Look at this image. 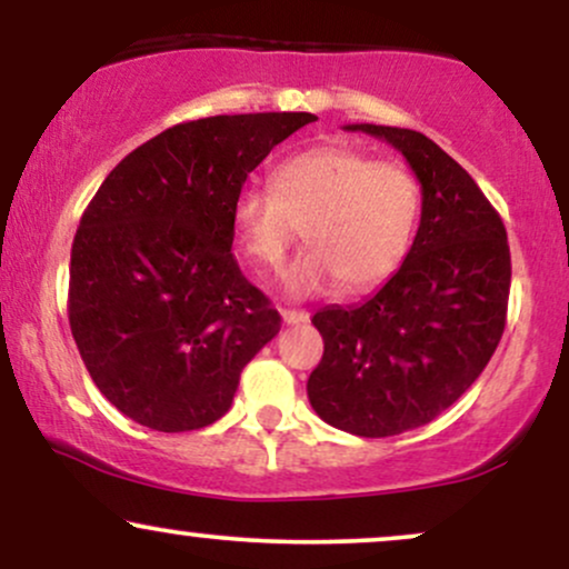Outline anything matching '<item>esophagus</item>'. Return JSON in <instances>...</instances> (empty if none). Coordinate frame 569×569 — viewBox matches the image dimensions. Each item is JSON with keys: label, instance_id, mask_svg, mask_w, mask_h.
<instances>
[{"label": "esophagus", "instance_id": "obj_1", "mask_svg": "<svg viewBox=\"0 0 569 569\" xmlns=\"http://www.w3.org/2000/svg\"><path fill=\"white\" fill-rule=\"evenodd\" d=\"M280 316H283V323H289V326L310 321V312H305V310H280Z\"/></svg>", "mask_w": 569, "mask_h": 569}]
</instances>
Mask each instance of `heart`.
Instances as JSON below:
<instances>
[{
  "mask_svg": "<svg viewBox=\"0 0 569 569\" xmlns=\"http://www.w3.org/2000/svg\"><path fill=\"white\" fill-rule=\"evenodd\" d=\"M420 217V184L409 168L342 143L305 149L272 171V189L246 187L232 227L253 270L280 272L305 227L310 246L283 276L289 297L337 289L361 293L388 280L407 257Z\"/></svg>",
  "mask_w": 569,
  "mask_h": 569,
  "instance_id": "b5f03b06",
  "label": "heart"
}]
</instances>
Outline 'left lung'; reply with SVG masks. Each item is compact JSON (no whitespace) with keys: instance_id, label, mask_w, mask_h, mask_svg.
Listing matches in <instances>:
<instances>
[{"instance_id":"1","label":"left lung","mask_w":569,"mask_h":569,"mask_svg":"<svg viewBox=\"0 0 569 569\" xmlns=\"http://www.w3.org/2000/svg\"><path fill=\"white\" fill-rule=\"evenodd\" d=\"M398 149L422 213L398 270L367 302L323 307L307 398L323 422L382 439L428 426L476 382L506 329L511 251L502 219L447 152L409 128L345 126Z\"/></svg>"}]
</instances>
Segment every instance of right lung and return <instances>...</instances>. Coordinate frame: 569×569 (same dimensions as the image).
<instances>
[{"instance_id":"right-lung-1","label":"right lung","mask_w":569,"mask_h":569,"mask_svg":"<svg viewBox=\"0 0 569 569\" xmlns=\"http://www.w3.org/2000/svg\"><path fill=\"white\" fill-rule=\"evenodd\" d=\"M310 112L219 114L141 143L98 187L71 243L69 323L96 388L162 433L232 407L240 371L280 331L232 257L248 173L316 122Z\"/></svg>"}]
</instances>
